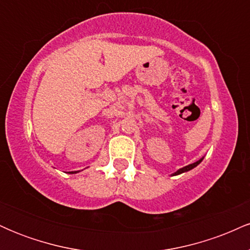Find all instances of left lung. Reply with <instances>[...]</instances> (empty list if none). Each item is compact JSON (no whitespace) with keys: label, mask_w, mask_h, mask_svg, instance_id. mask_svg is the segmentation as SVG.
Masks as SVG:
<instances>
[{"label":"left lung","mask_w":250,"mask_h":250,"mask_svg":"<svg viewBox=\"0 0 250 250\" xmlns=\"http://www.w3.org/2000/svg\"><path fill=\"white\" fill-rule=\"evenodd\" d=\"M202 160H203V159H200L199 161H196V162L191 163V165H188V166H186V167H183V168L179 169V170H177V171H175V173H174L173 175H179V174H182V173H185V171H188V170H190V169H193V168L196 167L197 165H200V163L202 162Z\"/></svg>","instance_id":"8db88e82"}]
</instances>
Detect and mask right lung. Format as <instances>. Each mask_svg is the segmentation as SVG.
Instances as JSON below:
<instances>
[{
	"label": "right lung",
	"mask_w": 250,
	"mask_h": 250,
	"mask_svg": "<svg viewBox=\"0 0 250 250\" xmlns=\"http://www.w3.org/2000/svg\"><path fill=\"white\" fill-rule=\"evenodd\" d=\"M75 173H77V171H71V174H75Z\"/></svg>",
	"instance_id": "1"
}]
</instances>
